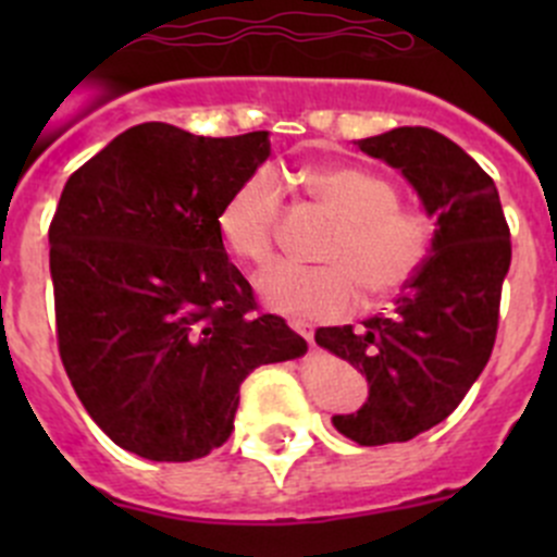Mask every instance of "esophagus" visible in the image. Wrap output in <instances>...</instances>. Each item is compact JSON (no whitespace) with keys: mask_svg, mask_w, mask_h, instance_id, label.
Listing matches in <instances>:
<instances>
[{"mask_svg":"<svg viewBox=\"0 0 557 557\" xmlns=\"http://www.w3.org/2000/svg\"><path fill=\"white\" fill-rule=\"evenodd\" d=\"M290 325H294V331H296V334H301V336H305V339H307V345H314V339H312V331H310V325H307V323H290Z\"/></svg>","mask_w":557,"mask_h":557,"instance_id":"esophagus-1","label":"esophagus"}]
</instances>
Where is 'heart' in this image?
<instances>
[{"label": "heart", "instance_id": "1", "mask_svg": "<svg viewBox=\"0 0 557 557\" xmlns=\"http://www.w3.org/2000/svg\"><path fill=\"white\" fill-rule=\"evenodd\" d=\"M305 188L336 218L320 245L325 263L285 261L258 280L272 310L301 320H336L352 312L361 290L372 301L407 290L429 263L436 221L418 205H401L383 174L356 164L305 172ZM283 185L269 170L252 172L221 207L218 232L237 261L267 267L277 250Z\"/></svg>", "mask_w": 557, "mask_h": 557}]
</instances>
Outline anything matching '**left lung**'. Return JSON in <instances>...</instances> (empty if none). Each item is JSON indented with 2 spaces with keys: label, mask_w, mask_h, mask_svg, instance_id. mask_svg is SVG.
<instances>
[{
  "label": "left lung",
  "mask_w": 557,
  "mask_h": 557,
  "mask_svg": "<svg viewBox=\"0 0 557 557\" xmlns=\"http://www.w3.org/2000/svg\"><path fill=\"white\" fill-rule=\"evenodd\" d=\"M412 183L436 215L429 263L391 312L314 331V342L369 380V401L334 425L363 447L409 442L447 418L496 345L502 285L512 261L491 174L445 134L401 126L358 143Z\"/></svg>",
  "instance_id": "1"
}]
</instances>
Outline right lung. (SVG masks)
I'll list each match as a JSON object with an SVG mask.
<instances>
[{
	"mask_svg": "<svg viewBox=\"0 0 557 557\" xmlns=\"http://www.w3.org/2000/svg\"><path fill=\"white\" fill-rule=\"evenodd\" d=\"M269 159L267 132L139 123L75 170L50 221L55 339L77 398L123 450L194 460L234 431L239 385L307 342L258 312L218 215Z\"/></svg>",
	"mask_w": 557,
	"mask_h": 557,
	"instance_id": "obj_1",
	"label": "right lung"
}]
</instances>
